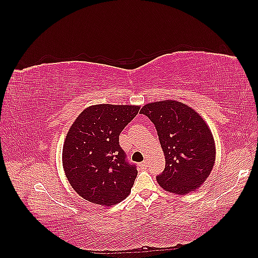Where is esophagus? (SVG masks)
I'll return each instance as SVG.
<instances>
[{"label":"esophagus","mask_w":258,"mask_h":258,"mask_svg":"<svg viewBox=\"0 0 258 258\" xmlns=\"http://www.w3.org/2000/svg\"><path fill=\"white\" fill-rule=\"evenodd\" d=\"M146 165H147V161L146 160H144V161H142L141 162V166L144 168V167H146Z\"/></svg>","instance_id":"esophagus-1"}]
</instances>
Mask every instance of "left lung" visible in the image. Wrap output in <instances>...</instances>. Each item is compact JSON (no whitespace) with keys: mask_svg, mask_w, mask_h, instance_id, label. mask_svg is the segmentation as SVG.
I'll return each mask as SVG.
<instances>
[{"mask_svg":"<svg viewBox=\"0 0 258 258\" xmlns=\"http://www.w3.org/2000/svg\"><path fill=\"white\" fill-rule=\"evenodd\" d=\"M140 113L155 124L165 154L166 168L156 178L158 184L176 195L198 189L210 175L216 157L214 138L204 118L175 100L147 103Z\"/></svg>","mask_w":258,"mask_h":258,"instance_id":"1","label":"left lung"}]
</instances>
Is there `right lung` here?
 <instances>
[{"label":"right lung","instance_id":"right-lung-1","mask_svg":"<svg viewBox=\"0 0 258 258\" xmlns=\"http://www.w3.org/2000/svg\"><path fill=\"white\" fill-rule=\"evenodd\" d=\"M139 110V105H91L69 129L62 166L69 183L84 199L111 207L131 192L138 170L127 162L119 135Z\"/></svg>","mask_w":258,"mask_h":258}]
</instances>
